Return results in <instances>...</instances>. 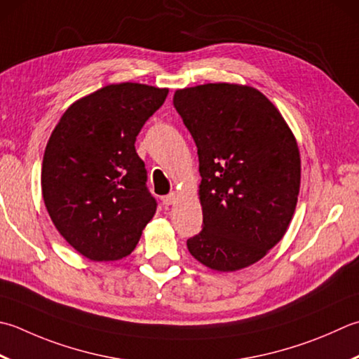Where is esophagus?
<instances>
[{
  "label": "esophagus",
  "mask_w": 359,
  "mask_h": 359,
  "mask_svg": "<svg viewBox=\"0 0 359 359\" xmlns=\"http://www.w3.org/2000/svg\"><path fill=\"white\" fill-rule=\"evenodd\" d=\"M177 199H179V194L175 193V191H172V193H170L168 196H165L163 203H165L166 207H170V205H174V203L177 202Z\"/></svg>",
  "instance_id": "1"
}]
</instances>
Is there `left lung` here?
Returning a JSON list of instances; mask_svg holds the SVG:
<instances>
[{"mask_svg":"<svg viewBox=\"0 0 359 359\" xmlns=\"http://www.w3.org/2000/svg\"><path fill=\"white\" fill-rule=\"evenodd\" d=\"M174 107L199 156L203 227L187 248L199 263L235 272L286 233L300 189V152L290 126L262 91L240 83L175 90Z\"/></svg>","mask_w":359,"mask_h":359,"instance_id":"left-lung-1","label":"left lung"}]
</instances>
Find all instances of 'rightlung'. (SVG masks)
I'll return each instance as SVG.
<instances>
[{
    "label": "right lung",
    "instance_id": "obj_1",
    "mask_svg": "<svg viewBox=\"0 0 359 359\" xmlns=\"http://www.w3.org/2000/svg\"><path fill=\"white\" fill-rule=\"evenodd\" d=\"M168 91L110 83L69 105L48 140L41 165L45 207L63 240L88 259L128 257L156 215L135 140Z\"/></svg>",
    "mask_w": 359,
    "mask_h": 359
}]
</instances>
